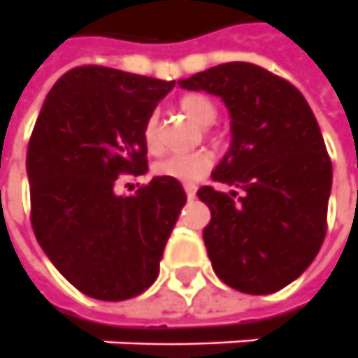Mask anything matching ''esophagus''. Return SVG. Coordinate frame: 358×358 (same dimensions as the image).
Listing matches in <instances>:
<instances>
[{
	"mask_svg": "<svg viewBox=\"0 0 358 358\" xmlns=\"http://www.w3.org/2000/svg\"><path fill=\"white\" fill-rule=\"evenodd\" d=\"M185 193H187V196H189V199H195L196 187L195 185H185Z\"/></svg>",
	"mask_w": 358,
	"mask_h": 358,
	"instance_id": "34e87169",
	"label": "esophagus"
}]
</instances>
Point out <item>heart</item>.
<instances>
[{
	"mask_svg": "<svg viewBox=\"0 0 358 358\" xmlns=\"http://www.w3.org/2000/svg\"><path fill=\"white\" fill-rule=\"evenodd\" d=\"M179 108L183 110L189 117H193L196 124L201 126H208L213 124L218 116V110L215 102L203 94H185L179 98ZM143 143L151 153H157L162 148V140H159V116L153 112L148 116L145 124H143ZM215 165V157L213 153L207 150L189 151V153H171L167 157H163L153 165V171L159 177H167V179H175L179 183L193 185L199 183L201 179H205L210 169Z\"/></svg>",
	"mask_w": 358,
	"mask_h": 358,
	"instance_id": "b5f03b06",
	"label": "heart"
}]
</instances>
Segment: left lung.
I'll use <instances>...</instances> for the list:
<instances>
[{"instance_id": "1", "label": "left lung", "mask_w": 358, "mask_h": 358, "mask_svg": "<svg viewBox=\"0 0 358 358\" xmlns=\"http://www.w3.org/2000/svg\"><path fill=\"white\" fill-rule=\"evenodd\" d=\"M220 96L232 145L201 187L210 222L203 241L215 274L230 287L266 296L292 284L317 256L327 232L331 157L306 98L252 62H224L179 80Z\"/></svg>"}]
</instances>
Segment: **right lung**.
<instances>
[{
    "label": "right lung",
    "instance_id": "add662e5",
    "mask_svg": "<svg viewBox=\"0 0 358 358\" xmlns=\"http://www.w3.org/2000/svg\"><path fill=\"white\" fill-rule=\"evenodd\" d=\"M175 80L84 64L64 73L41 108L27 148L31 227L41 248L86 296L122 301L159 274L187 203L175 179L155 177L120 196V175L148 171L143 124Z\"/></svg>",
    "mask_w": 358,
    "mask_h": 358
}]
</instances>
